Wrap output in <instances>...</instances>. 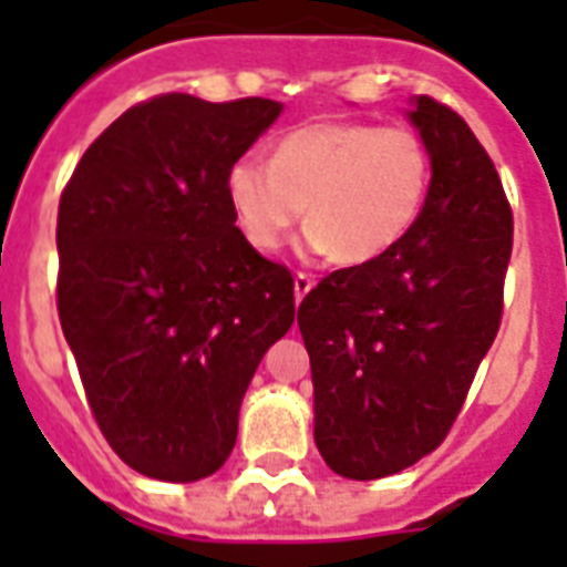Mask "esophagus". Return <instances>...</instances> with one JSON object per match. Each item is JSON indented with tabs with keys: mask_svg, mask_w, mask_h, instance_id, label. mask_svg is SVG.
<instances>
[{
	"mask_svg": "<svg viewBox=\"0 0 567 567\" xmlns=\"http://www.w3.org/2000/svg\"><path fill=\"white\" fill-rule=\"evenodd\" d=\"M311 285H315V279H311L309 274H297L293 276V293H297V302L306 297V293L311 291Z\"/></svg>",
	"mask_w": 567,
	"mask_h": 567,
	"instance_id": "34e87169",
	"label": "esophagus"
}]
</instances>
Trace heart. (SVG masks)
<instances>
[{"label":"heart","instance_id":"b5f03b06","mask_svg":"<svg viewBox=\"0 0 567 567\" xmlns=\"http://www.w3.org/2000/svg\"><path fill=\"white\" fill-rule=\"evenodd\" d=\"M430 182V146L414 128L315 123L285 135L270 162L231 164L226 190L244 238L261 252L282 247L309 203V247L364 265L409 235Z\"/></svg>","mask_w":567,"mask_h":567}]
</instances>
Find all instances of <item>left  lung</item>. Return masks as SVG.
<instances>
[{"instance_id":"8db88e82","label":"left lung","mask_w":567,"mask_h":567,"mask_svg":"<svg viewBox=\"0 0 567 567\" xmlns=\"http://www.w3.org/2000/svg\"><path fill=\"white\" fill-rule=\"evenodd\" d=\"M409 120L432 182L385 256L323 276L297 311L315 382V441L347 480L391 476L439 447L503 318L512 208L456 111L417 96Z\"/></svg>"}]
</instances>
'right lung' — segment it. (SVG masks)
Instances as JSON below:
<instances>
[{
    "label": "right lung",
    "mask_w": 567,
    "mask_h": 567,
    "mask_svg": "<svg viewBox=\"0 0 567 567\" xmlns=\"http://www.w3.org/2000/svg\"><path fill=\"white\" fill-rule=\"evenodd\" d=\"M282 105L137 102L58 205V318L102 435L128 467L194 483L229 458L240 400L293 323V276L235 226L226 176Z\"/></svg>",
    "instance_id": "1"
}]
</instances>
